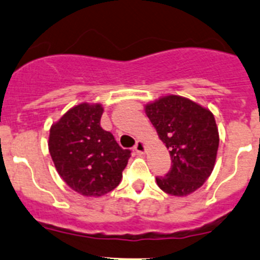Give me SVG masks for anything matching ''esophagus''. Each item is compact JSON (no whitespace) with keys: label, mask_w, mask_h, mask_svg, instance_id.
<instances>
[{"label":"esophagus","mask_w":260,"mask_h":260,"mask_svg":"<svg viewBox=\"0 0 260 260\" xmlns=\"http://www.w3.org/2000/svg\"><path fill=\"white\" fill-rule=\"evenodd\" d=\"M135 150H136V152L140 153V155H143V153L146 152V143L141 140L137 141V143H136V146H135Z\"/></svg>","instance_id":"34e87169"}]
</instances>
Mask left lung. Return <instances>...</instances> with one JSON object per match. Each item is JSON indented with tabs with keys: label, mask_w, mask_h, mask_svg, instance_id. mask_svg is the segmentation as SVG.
Wrapping results in <instances>:
<instances>
[{
	"label": "left lung",
	"mask_w": 260,
	"mask_h": 260,
	"mask_svg": "<svg viewBox=\"0 0 260 260\" xmlns=\"http://www.w3.org/2000/svg\"><path fill=\"white\" fill-rule=\"evenodd\" d=\"M145 113L171 157V170L156 178L158 188L175 197L200 189L212 174L220 143L212 112L188 98L169 94L147 103Z\"/></svg>",
	"instance_id": "8db88e82"
}]
</instances>
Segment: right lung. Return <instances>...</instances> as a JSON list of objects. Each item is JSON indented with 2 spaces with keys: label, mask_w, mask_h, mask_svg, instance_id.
<instances>
[{
  "label": "right lung",
  "mask_w": 260,
  "mask_h": 260,
  "mask_svg": "<svg viewBox=\"0 0 260 260\" xmlns=\"http://www.w3.org/2000/svg\"><path fill=\"white\" fill-rule=\"evenodd\" d=\"M104 108L81 103L53 123L48 138L50 157L63 181L84 197H102L119 185L131 157L110 132L100 127Z\"/></svg>",
  "instance_id": "1"
}]
</instances>
